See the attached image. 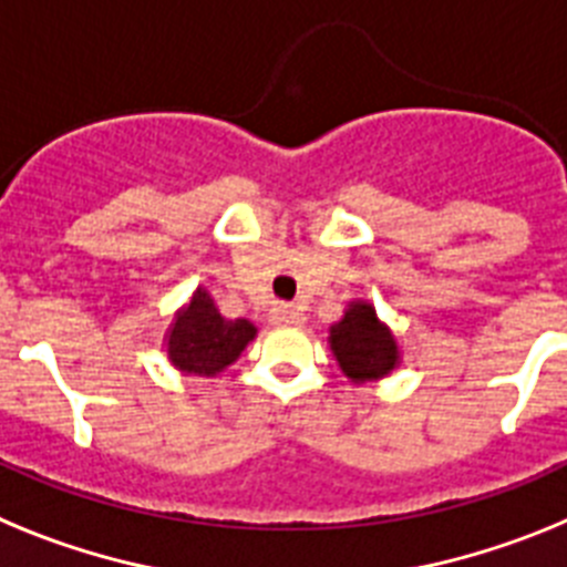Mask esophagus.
Listing matches in <instances>:
<instances>
[{
  "label": "esophagus",
  "instance_id": "1",
  "mask_svg": "<svg viewBox=\"0 0 567 567\" xmlns=\"http://www.w3.org/2000/svg\"><path fill=\"white\" fill-rule=\"evenodd\" d=\"M275 323H280V327H298V323H303V315H300V309L280 303V307L275 309Z\"/></svg>",
  "mask_w": 567,
  "mask_h": 567
}]
</instances>
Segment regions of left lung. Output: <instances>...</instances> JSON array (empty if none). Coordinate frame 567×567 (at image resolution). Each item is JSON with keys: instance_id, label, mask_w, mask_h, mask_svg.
Here are the masks:
<instances>
[{"instance_id": "left-lung-1", "label": "left lung", "mask_w": 567, "mask_h": 567, "mask_svg": "<svg viewBox=\"0 0 567 567\" xmlns=\"http://www.w3.org/2000/svg\"><path fill=\"white\" fill-rule=\"evenodd\" d=\"M329 349L340 372L354 385L378 383L403 363L398 334L380 320L374 303L363 298L349 300L343 318L329 327Z\"/></svg>"}]
</instances>
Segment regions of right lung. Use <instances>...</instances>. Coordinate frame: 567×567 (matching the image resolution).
<instances>
[{"mask_svg":"<svg viewBox=\"0 0 567 567\" xmlns=\"http://www.w3.org/2000/svg\"><path fill=\"white\" fill-rule=\"evenodd\" d=\"M255 338H258L255 323H249L247 318L227 320L215 307L209 289L195 287L187 303L175 309L162 346L175 372L193 378H218Z\"/></svg>","mask_w":567,"mask_h":567,"instance_id":"right-lung-1","label":"right lung"}]
</instances>
